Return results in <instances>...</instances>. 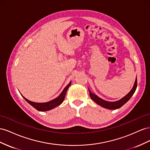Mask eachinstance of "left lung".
Instances as JSON below:
<instances>
[{
  "label": "left lung",
  "mask_w": 150,
  "mask_h": 150,
  "mask_svg": "<svg viewBox=\"0 0 150 150\" xmlns=\"http://www.w3.org/2000/svg\"><path fill=\"white\" fill-rule=\"evenodd\" d=\"M136 87H137V78L136 79L134 86L131 89V91L128 93L125 97H124L119 100L115 101V102H108V101L104 100L103 99H100V98H99V97H97L96 94L92 93L89 91V89L88 91H89L90 96H91V99L95 102L96 104H99V105L103 107V108L108 109H116L120 108L121 107H122L124 104L126 103V102L130 99V98L134 93Z\"/></svg>",
  "instance_id": "left-lung-1"
}]
</instances>
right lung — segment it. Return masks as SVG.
Here are the masks:
<instances>
[{
    "label": "right lung",
    "mask_w": 150,
    "mask_h": 150,
    "mask_svg": "<svg viewBox=\"0 0 150 150\" xmlns=\"http://www.w3.org/2000/svg\"><path fill=\"white\" fill-rule=\"evenodd\" d=\"M71 85V82L69 83L67 86L63 89V91L61 93L60 95H59L57 98L54 99L52 100H51L48 102H45V103H37V102H34L32 101H30L28 100L27 99H25L24 97H23L24 99L26 100L28 103L31 105L33 108H35L36 109L39 111H46V110H49L52 109L58 106L59 105H60L62 102L64 100V99H65V96L66 92L67 91V90L68 87H70V85Z\"/></svg>",
    "instance_id": "add662e5"
}]
</instances>
